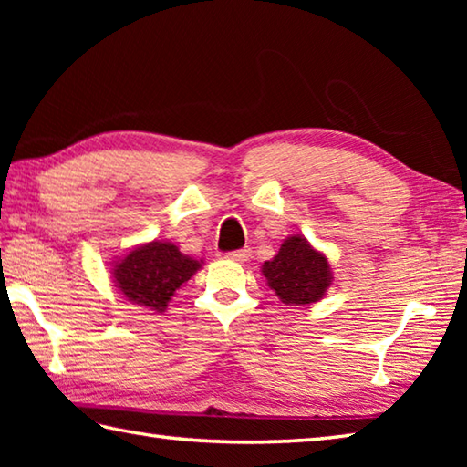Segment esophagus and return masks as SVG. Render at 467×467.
<instances>
[{"mask_svg":"<svg viewBox=\"0 0 467 467\" xmlns=\"http://www.w3.org/2000/svg\"><path fill=\"white\" fill-rule=\"evenodd\" d=\"M249 254H251V251L246 249H236V251H231V253H226V259H231V261H239V263H244L246 259H249Z\"/></svg>","mask_w":467,"mask_h":467,"instance_id":"obj_1","label":"esophagus"}]
</instances>
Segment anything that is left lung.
<instances>
[{
    "instance_id": "8db88e82",
    "label": "left lung",
    "mask_w": 467,
    "mask_h": 467,
    "mask_svg": "<svg viewBox=\"0 0 467 467\" xmlns=\"http://www.w3.org/2000/svg\"><path fill=\"white\" fill-rule=\"evenodd\" d=\"M263 275L276 296L286 305H311L319 301L331 285L325 254L317 253L303 236H289L273 261L263 265Z\"/></svg>"
}]
</instances>
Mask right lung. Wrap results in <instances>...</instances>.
<instances>
[{"label":"right lung","mask_w":467,"mask_h":467,"mask_svg":"<svg viewBox=\"0 0 467 467\" xmlns=\"http://www.w3.org/2000/svg\"><path fill=\"white\" fill-rule=\"evenodd\" d=\"M201 269V263L182 254L172 243L154 241L128 253L114 266L116 286L126 301L164 311L176 289Z\"/></svg>","instance_id":"right-lung-1"}]
</instances>
